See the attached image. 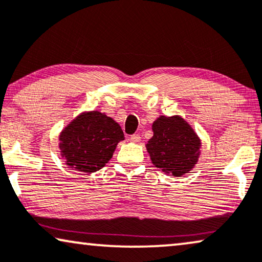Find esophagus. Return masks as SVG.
Wrapping results in <instances>:
<instances>
[{
	"instance_id": "esophagus-1",
	"label": "esophagus",
	"mask_w": 262,
	"mask_h": 262,
	"mask_svg": "<svg viewBox=\"0 0 262 262\" xmlns=\"http://www.w3.org/2000/svg\"><path fill=\"white\" fill-rule=\"evenodd\" d=\"M140 140H141V138H140V135H138V134L130 135V141L132 142H139Z\"/></svg>"
}]
</instances>
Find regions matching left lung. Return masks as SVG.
Returning <instances> with one entry per match:
<instances>
[{
	"label": "left lung",
	"instance_id": "8db88e82",
	"mask_svg": "<svg viewBox=\"0 0 262 262\" xmlns=\"http://www.w3.org/2000/svg\"><path fill=\"white\" fill-rule=\"evenodd\" d=\"M153 136L146 143L153 165L174 177L189 173L201 154V139L183 117L159 116L152 124Z\"/></svg>",
	"mask_w": 262,
	"mask_h": 262
}]
</instances>
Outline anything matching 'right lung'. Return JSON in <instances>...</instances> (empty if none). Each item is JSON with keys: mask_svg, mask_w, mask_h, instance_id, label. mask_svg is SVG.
<instances>
[{"mask_svg": "<svg viewBox=\"0 0 262 262\" xmlns=\"http://www.w3.org/2000/svg\"><path fill=\"white\" fill-rule=\"evenodd\" d=\"M124 140L120 124L105 114L82 113L59 136V148L70 168L84 173L101 169L112 159L117 143Z\"/></svg>", "mask_w": 262, "mask_h": 262, "instance_id": "1", "label": "right lung"}]
</instances>
